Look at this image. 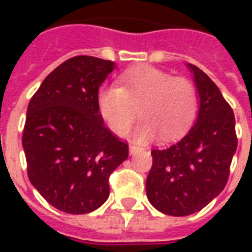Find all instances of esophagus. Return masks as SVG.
<instances>
[{
  "label": "esophagus",
  "instance_id": "obj_1",
  "mask_svg": "<svg viewBox=\"0 0 252 252\" xmlns=\"http://www.w3.org/2000/svg\"><path fill=\"white\" fill-rule=\"evenodd\" d=\"M136 151H137V148L135 147V146H129V154H131V155H133Z\"/></svg>",
  "mask_w": 252,
  "mask_h": 252
}]
</instances>
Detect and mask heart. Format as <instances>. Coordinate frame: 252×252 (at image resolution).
Here are the masks:
<instances>
[{
  "label": "heart",
  "mask_w": 252,
  "mask_h": 252,
  "mask_svg": "<svg viewBox=\"0 0 252 252\" xmlns=\"http://www.w3.org/2000/svg\"><path fill=\"white\" fill-rule=\"evenodd\" d=\"M120 85H105L97 97L99 113L117 135L128 131L137 109L143 120L131 133L132 140L137 143L151 142L157 135L162 140H174L197 115V92L185 78L171 77L155 67L139 66L123 72Z\"/></svg>",
  "instance_id": "1"
}]
</instances>
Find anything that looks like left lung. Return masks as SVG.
I'll list each match as a JSON object with an SVG mask.
<instances>
[{"label":"left lung","instance_id":"1","mask_svg":"<svg viewBox=\"0 0 252 252\" xmlns=\"http://www.w3.org/2000/svg\"><path fill=\"white\" fill-rule=\"evenodd\" d=\"M198 95V115L185 136L153 150L146 181L151 205L169 216L201 211L225 188L238 139L235 116L215 82L188 64Z\"/></svg>","mask_w":252,"mask_h":252}]
</instances>
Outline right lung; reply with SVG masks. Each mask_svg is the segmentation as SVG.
I'll use <instances>...</instances> for the list:
<instances>
[{"label": "right lung", "instance_id": "1", "mask_svg": "<svg viewBox=\"0 0 252 252\" xmlns=\"http://www.w3.org/2000/svg\"><path fill=\"white\" fill-rule=\"evenodd\" d=\"M115 68L112 61L71 58L47 75L28 104V178L59 211L99 208L109 197V175L128 158V144L105 126L97 104L99 86Z\"/></svg>", "mask_w": 252, "mask_h": 252}]
</instances>
